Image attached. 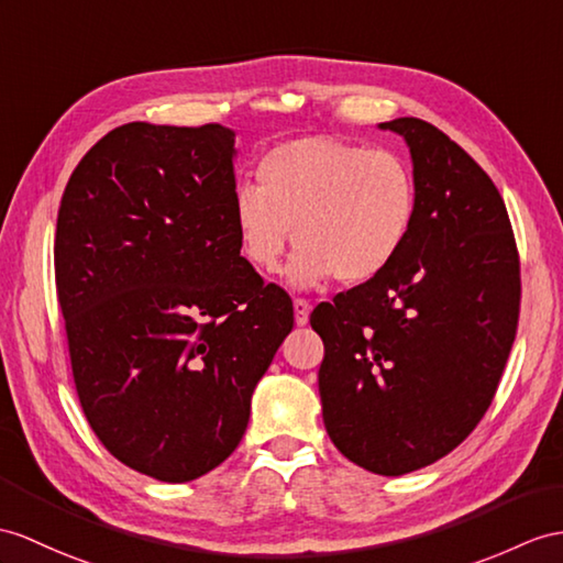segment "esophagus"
Instances as JSON below:
<instances>
[{"mask_svg": "<svg viewBox=\"0 0 563 563\" xmlns=\"http://www.w3.org/2000/svg\"><path fill=\"white\" fill-rule=\"evenodd\" d=\"M294 318H296V324L303 327L308 324V318H310V303L303 298H296L294 300Z\"/></svg>", "mask_w": 563, "mask_h": 563, "instance_id": "1", "label": "esophagus"}]
</instances>
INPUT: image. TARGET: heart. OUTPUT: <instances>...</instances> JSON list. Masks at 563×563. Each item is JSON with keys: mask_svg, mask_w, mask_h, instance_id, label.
Segmentation results:
<instances>
[{"mask_svg": "<svg viewBox=\"0 0 563 563\" xmlns=\"http://www.w3.org/2000/svg\"><path fill=\"white\" fill-rule=\"evenodd\" d=\"M257 176L260 186L241 184L231 202L239 249L253 269L274 272L294 234V289L332 274L346 286L373 282L413 234L418 184L391 150L312 135L272 147Z\"/></svg>", "mask_w": 563, "mask_h": 563, "instance_id": "obj_1", "label": "heart"}]
</instances>
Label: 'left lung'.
<instances>
[{
	"mask_svg": "<svg viewBox=\"0 0 563 563\" xmlns=\"http://www.w3.org/2000/svg\"><path fill=\"white\" fill-rule=\"evenodd\" d=\"M408 145L418 219L377 279L312 310L324 341L322 420L361 468L406 475L454 451L485 416L514 346L520 267L506 205L432 123H379Z\"/></svg>",
	"mask_w": 563,
	"mask_h": 563,
	"instance_id": "obj_1",
	"label": "left lung"
}]
</instances>
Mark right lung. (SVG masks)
<instances>
[{"mask_svg": "<svg viewBox=\"0 0 563 563\" xmlns=\"http://www.w3.org/2000/svg\"><path fill=\"white\" fill-rule=\"evenodd\" d=\"M236 133L133 121L78 162L54 272L78 401L109 454L162 483L227 461L294 329L286 294L245 263Z\"/></svg>", "mask_w": 563, "mask_h": 563, "instance_id": "right-lung-1", "label": "right lung"}]
</instances>
